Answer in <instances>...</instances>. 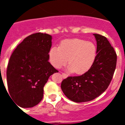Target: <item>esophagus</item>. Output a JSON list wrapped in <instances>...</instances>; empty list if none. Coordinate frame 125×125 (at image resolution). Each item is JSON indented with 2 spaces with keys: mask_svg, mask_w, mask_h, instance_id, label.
<instances>
[{
  "mask_svg": "<svg viewBox=\"0 0 125 125\" xmlns=\"http://www.w3.org/2000/svg\"><path fill=\"white\" fill-rule=\"evenodd\" d=\"M62 78H66L68 77V75L64 73H62Z\"/></svg>",
  "mask_w": 125,
  "mask_h": 125,
  "instance_id": "esophagus-1",
  "label": "esophagus"
}]
</instances>
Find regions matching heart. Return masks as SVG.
I'll list each match as a JSON object with an SVG mask.
<instances>
[{
  "label": "heart",
  "mask_w": 125,
  "mask_h": 125,
  "mask_svg": "<svg viewBox=\"0 0 125 125\" xmlns=\"http://www.w3.org/2000/svg\"><path fill=\"white\" fill-rule=\"evenodd\" d=\"M96 54L95 45L81 39H66L59 47H52L49 53V61L59 69L69 62L68 70L78 74L86 73L93 65Z\"/></svg>",
  "instance_id": "heart-1"
}]
</instances>
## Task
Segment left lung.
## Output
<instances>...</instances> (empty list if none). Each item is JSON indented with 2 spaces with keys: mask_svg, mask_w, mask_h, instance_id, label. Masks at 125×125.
<instances>
[{
  "mask_svg": "<svg viewBox=\"0 0 125 125\" xmlns=\"http://www.w3.org/2000/svg\"><path fill=\"white\" fill-rule=\"evenodd\" d=\"M93 35L97 54L91 68L81 76L68 77L61 85L66 96L74 102H87L101 95L110 85L115 71L117 56L114 48L106 37Z\"/></svg>",
  "mask_w": 125,
  "mask_h": 125,
  "instance_id": "1",
  "label": "left lung"
}]
</instances>
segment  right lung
<instances>
[{
    "label": "right lung",
    "mask_w": 125,
    "mask_h": 125,
    "mask_svg": "<svg viewBox=\"0 0 125 125\" xmlns=\"http://www.w3.org/2000/svg\"><path fill=\"white\" fill-rule=\"evenodd\" d=\"M51 40L47 34H31L20 43L10 57L7 86L9 95L19 106L31 108L39 103L49 76L58 72L48 61Z\"/></svg>",
    "instance_id": "right-lung-1"
}]
</instances>
